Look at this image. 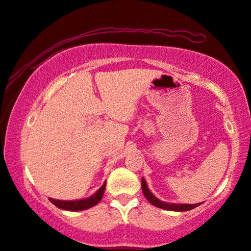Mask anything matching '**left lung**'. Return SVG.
I'll use <instances>...</instances> for the list:
<instances>
[{"mask_svg":"<svg viewBox=\"0 0 251 251\" xmlns=\"http://www.w3.org/2000/svg\"><path fill=\"white\" fill-rule=\"evenodd\" d=\"M141 187H142L143 195L146 196V199L148 200V202L151 203L152 205L157 206V208L170 210V211H188V210H192L201 204V203H198V204H170V203L159 201V200L155 198V196L152 195V193L148 189V187H147V183H146V180L143 178L141 180Z\"/></svg>","mask_w":251,"mask_h":251,"instance_id":"8db88e82","label":"left lung"}]
</instances>
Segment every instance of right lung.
<instances>
[{
	"instance_id": "obj_1",
	"label": "right lung",
	"mask_w": 251,
	"mask_h": 251,
	"mask_svg": "<svg viewBox=\"0 0 251 251\" xmlns=\"http://www.w3.org/2000/svg\"><path fill=\"white\" fill-rule=\"evenodd\" d=\"M104 190H105V182L103 183V186L94 194V195H92L91 198L88 199L78 200V201H58V200H53V199H49V200L52 204H55L59 209L68 210V211H80V210L89 209L92 208V206L98 204V203L101 201V199L103 198Z\"/></svg>"
}]
</instances>
